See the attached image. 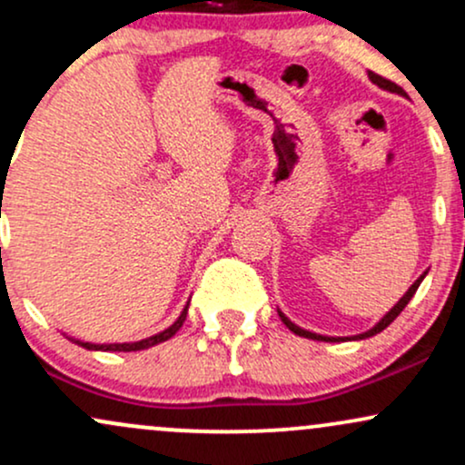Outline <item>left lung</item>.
<instances>
[{
    "mask_svg": "<svg viewBox=\"0 0 465 465\" xmlns=\"http://www.w3.org/2000/svg\"><path fill=\"white\" fill-rule=\"evenodd\" d=\"M370 78H371V83H376L378 87H381V89H387V92H391V94H398V95H407V92H404L402 87H398V84H396V83H391V80H387V78L378 76V74L370 72ZM424 277H426V273H421V275L418 277V280H415L413 284H411L409 291L404 292L402 297H400V302L396 303V306H393L391 311H389V312L385 314V317L381 319V322H378L376 325H373L371 330H367V332H362V334H356L354 339H356V341H359V339H367V336H373V334L382 332V330H385L387 325L391 323L393 319H396L398 314L404 311V306H407V303L411 302V297L415 295V291H418L420 284H421V280H424ZM277 312H280V311H277ZM280 317H282V322L286 323V328L291 330V332H295V334H300V336H306V339H312V341H328V343H330V341H343V339H336V336H323V334H314V332H308V330H303V328H300V325H295V323H292L291 319H288L284 312H280Z\"/></svg>",
    "mask_w": 465,
    "mask_h": 465,
    "instance_id": "1",
    "label": "left lung"
}]
</instances>
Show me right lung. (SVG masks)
<instances>
[{
    "instance_id": "add662e5",
    "label": "right lung",
    "mask_w": 465,
    "mask_h": 465,
    "mask_svg": "<svg viewBox=\"0 0 465 465\" xmlns=\"http://www.w3.org/2000/svg\"><path fill=\"white\" fill-rule=\"evenodd\" d=\"M190 306V303H188ZM188 306L183 308L179 314V319L174 322L170 328H165L163 332L154 334V336H148V339H142V341H135V343H103V345H95V343H87V341H78V339H72L74 343H78L80 348L84 350H103V351H137V350H148L153 348V345L157 343H163V341H168L170 336H174L179 332V328L183 325L185 317H188Z\"/></svg>"
}]
</instances>
